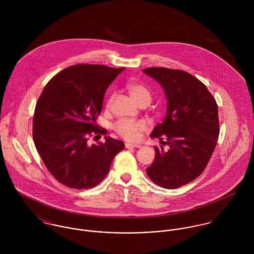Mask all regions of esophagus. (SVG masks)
<instances>
[{"label": "esophagus", "mask_w": 254, "mask_h": 254, "mask_svg": "<svg viewBox=\"0 0 254 254\" xmlns=\"http://www.w3.org/2000/svg\"><path fill=\"white\" fill-rule=\"evenodd\" d=\"M125 147H126V148H139V147H141V145L126 143V144H125Z\"/></svg>", "instance_id": "1"}]
</instances>
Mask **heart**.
<instances>
[{"label": "heart", "mask_w": 254, "mask_h": 254, "mask_svg": "<svg viewBox=\"0 0 254 254\" xmlns=\"http://www.w3.org/2000/svg\"><path fill=\"white\" fill-rule=\"evenodd\" d=\"M126 88L133 98V100L139 105H148L151 101V94L148 88L140 82L131 81L127 83ZM114 95L111 94L107 101V109H109L111 106V103L113 101ZM145 129V123L141 121H133L128 119L119 120L114 125L115 132L122 137L125 140L128 141H136L140 138L141 132H143Z\"/></svg>", "instance_id": "1"}]
</instances>
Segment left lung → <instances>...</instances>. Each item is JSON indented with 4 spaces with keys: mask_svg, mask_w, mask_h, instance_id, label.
Masks as SVG:
<instances>
[{
    "mask_svg": "<svg viewBox=\"0 0 254 254\" xmlns=\"http://www.w3.org/2000/svg\"><path fill=\"white\" fill-rule=\"evenodd\" d=\"M163 88L166 115L150 138H157L155 157L146 168L159 187L177 189L196 179L205 169L219 136L217 104L206 86L184 70L150 67L143 70Z\"/></svg>",
    "mask_w": 254,
    "mask_h": 254,
    "instance_id": "1",
    "label": "left lung"
}]
</instances>
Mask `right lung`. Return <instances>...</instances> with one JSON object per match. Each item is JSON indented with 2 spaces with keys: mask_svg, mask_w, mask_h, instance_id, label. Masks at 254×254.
Masks as SVG:
<instances>
[{
  "mask_svg": "<svg viewBox=\"0 0 254 254\" xmlns=\"http://www.w3.org/2000/svg\"><path fill=\"white\" fill-rule=\"evenodd\" d=\"M124 70L101 64H77L55 75L45 86L35 108L33 140L50 173L63 185L91 189L109 173L125 145L105 137L88 145L91 135H106L97 118L109 85Z\"/></svg>",
  "mask_w": 254,
  "mask_h": 254,
  "instance_id": "add662e5",
  "label": "right lung"
}]
</instances>
